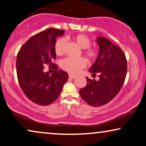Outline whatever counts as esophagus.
I'll return each mask as SVG.
<instances>
[{
	"instance_id": "34e87169",
	"label": "esophagus",
	"mask_w": 146,
	"mask_h": 146,
	"mask_svg": "<svg viewBox=\"0 0 146 146\" xmlns=\"http://www.w3.org/2000/svg\"><path fill=\"white\" fill-rule=\"evenodd\" d=\"M68 76H69L70 78H71V79H74V78H75L76 77V76L74 75V74H69Z\"/></svg>"
}]
</instances>
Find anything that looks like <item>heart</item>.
<instances>
[{
    "instance_id": "heart-1",
    "label": "heart",
    "mask_w": 146,
    "mask_h": 146,
    "mask_svg": "<svg viewBox=\"0 0 146 146\" xmlns=\"http://www.w3.org/2000/svg\"><path fill=\"white\" fill-rule=\"evenodd\" d=\"M78 45L84 48L83 53L90 62H94L96 60L99 55V50L96 48L90 47L91 41L86 35L78 34L72 37ZM66 39L60 38L57 39L54 44V52L57 56H62L64 54V47L66 45ZM87 64V60L83 57L73 58L67 57L61 62V67L64 70L69 73L76 74L82 68H84Z\"/></svg>"
}]
</instances>
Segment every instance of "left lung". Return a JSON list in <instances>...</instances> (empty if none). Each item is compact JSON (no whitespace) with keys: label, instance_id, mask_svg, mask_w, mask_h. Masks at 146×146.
Returning a JSON list of instances; mask_svg holds the SVG:
<instances>
[{"label":"left lung","instance_id":"obj_1","mask_svg":"<svg viewBox=\"0 0 146 146\" xmlns=\"http://www.w3.org/2000/svg\"><path fill=\"white\" fill-rule=\"evenodd\" d=\"M98 57L89 70L93 76L98 74L99 80L86 77L87 85L80 89V95L91 106L100 107L111 101L119 92L125 81L127 60L119 46L109 39L98 37Z\"/></svg>","mask_w":146,"mask_h":146}]
</instances>
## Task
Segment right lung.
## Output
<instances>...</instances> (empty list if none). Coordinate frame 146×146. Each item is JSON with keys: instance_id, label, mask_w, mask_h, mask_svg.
<instances>
[{"instance_id": "right-lung-1", "label": "right lung", "mask_w": 146, "mask_h": 146, "mask_svg": "<svg viewBox=\"0 0 146 146\" xmlns=\"http://www.w3.org/2000/svg\"><path fill=\"white\" fill-rule=\"evenodd\" d=\"M64 30L48 28L31 37L20 48L16 58L18 83L29 100L39 105H48L60 96L68 79L66 72L57 70L54 47L56 37ZM45 64L55 71L50 75L44 72Z\"/></svg>"}]
</instances>
